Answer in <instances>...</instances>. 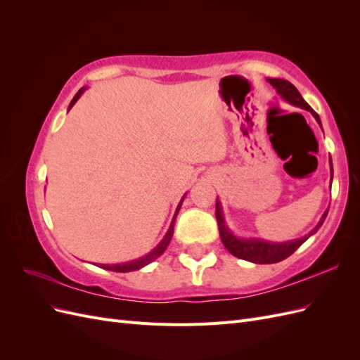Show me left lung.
Instances as JSON below:
<instances>
[{"label": "left lung", "mask_w": 360, "mask_h": 360, "mask_svg": "<svg viewBox=\"0 0 360 360\" xmlns=\"http://www.w3.org/2000/svg\"><path fill=\"white\" fill-rule=\"evenodd\" d=\"M267 81L270 82L271 86H274L282 99L292 106L300 108V110L309 111L314 115V118L317 120V123L321 126V120L319 114L315 112L307 102H304V99L300 96L296 86H294L291 82L285 79H279V78H267ZM332 179H333V167L330 160V184H332ZM328 213H329V209L323 213L317 226H315L314 230L309 231L307 236L296 238V240H288V242H267V240H263V238H255V237H250V238L237 237L230 228H228L225 222L221 201L216 200V221H217V226H219V236L224 246L228 249V252H231L234 257L250 261V263H255V264L279 263V261L290 257L294 250H297V248L307 242L312 234L319 231V228L323 225Z\"/></svg>", "instance_id": "8db88e82"}]
</instances>
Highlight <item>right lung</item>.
Listing matches in <instances>:
<instances>
[{"label": "right lung", "instance_id": "obj_1", "mask_svg": "<svg viewBox=\"0 0 360 360\" xmlns=\"http://www.w3.org/2000/svg\"><path fill=\"white\" fill-rule=\"evenodd\" d=\"M85 90H86V86H82V89H81L78 93L75 94V97H73L72 102H70V105H69V111L72 110V106H73L76 102H78V99H79V97L84 94V91H85ZM184 197H186V193L183 195V198L180 200V202H179V205H177L176 213H174V217H172V221H171V224H169V228H168L167 234L163 236V238H162V240L159 242V245H158L153 250H150V252H148L147 255L141 257V258H138V259L127 261V263H120V264H97V267L106 269V270H111V271H120V274H126V271H134V270L143 269L144 266L150 264L151 261H155L158 257H160L163 252H165L167 246H168V245H169V242H171L172 234H174V222H176V217H177V214H179V210H180V207H181V204H183Z\"/></svg>", "mask_w": 360, "mask_h": 360}]
</instances>
